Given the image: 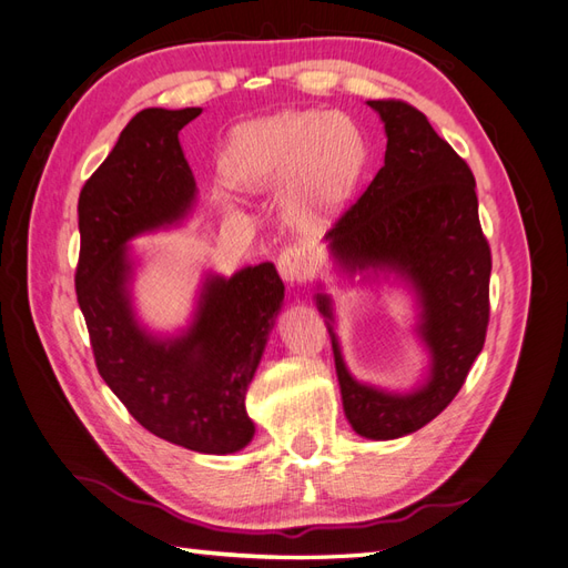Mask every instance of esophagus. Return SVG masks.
Returning <instances> with one entry per match:
<instances>
[{"mask_svg": "<svg viewBox=\"0 0 568 568\" xmlns=\"http://www.w3.org/2000/svg\"><path fill=\"white\" fill-rule=\"evenodd\" d=\"M278 273L285 283H302L312 275V258L305 246L290 244L278 254Z\"/></svg>", "mask_w": 568, "mask_h": 568, "instance_id": "1", "label": "esophagus"}]
</instances>
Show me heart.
I'll return each instance as SVG.
<instances>
[{"label": "heart", "instance_id": "obj_1", "mask_svg": "<svg viewBox=\"0 0 568 568\" xmlns=\"http://www.w3.org/2000/svg\"><path fill=\"white\" fill-rule=\"evenodd\" d=\"M365 164L367 144L351 118L293 111L236 128L222 174L244 191H271L290 181V213L316 222L348 203Z\"/></svg>", "mask_w": 568, "mask_h": 568}]
</instances>
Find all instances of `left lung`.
<instances>
[{"instance_id":"left-lung-1","label":"left lung","mask_w":568,"mask_h":568,"mask_svg":"<svg viewBox=\"0 0 568 568\" xmlns=\"http://www.w3.org/2000/svg\"><path fill=\"white\" fill-rule=\"evenodd\" d=\"M385 123V166L371 186L326 232L336 266L353 273H394L414 287L416 332L430 353L428 379L397 394L355 379L334 334L332 297L316 307L332 334L341 399L353 430L371 440H394L424 428L455 399L489 326L491 248L479 224L471 169L435 133L414 105L367 101Z\"/></svg>"}]
</instances>
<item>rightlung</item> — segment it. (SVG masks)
<instances>
[{
  "mask_svg": "<svg viewBox=\"0 0 568 568\" xmlns=\"http://www.w3.org/2000/svg\"><path fill=\"white\" fill-rule=\"evenodd\" d=\"M203 109H144L79 193L77 302L99 375L140 426L203 455L254 438L246 389L285 297L273 263L207 275L186 332L160 338L135 320L128 242L176 224L195 203L179 130Z\"/></svg>",
  "mask_w": 568,
  "mask_h": 568,
  "instance_id": "1",
  "label": "right lung"
}]
</instances>
